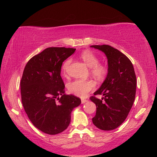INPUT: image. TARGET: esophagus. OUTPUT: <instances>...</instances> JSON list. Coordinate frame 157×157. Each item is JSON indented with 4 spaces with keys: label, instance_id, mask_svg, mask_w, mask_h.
Wrapping results in <instances>:
<instances>
[{
    "label": "esophagus",
    "instance_id": "34e87169",
    "mask_svg": "<svg viewBox=\"0 0 157 157\" xmlns=\"http://www.w3.org/2000/svg\"><path fill=\"white\" fill-rule=\"evenodd\" d=\"M81 101H82V104H84V103H85V102H88V100H86V99H82Z\"/></svg>",
    "mask_w": 157,
    "mask_h": 157
}]
</instances>
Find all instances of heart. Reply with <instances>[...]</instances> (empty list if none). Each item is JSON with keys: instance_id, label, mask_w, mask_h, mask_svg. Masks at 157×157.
<instances>
[{"instance_id": "1", "label": "heart", "mask_w": 157, "mask_h": 157, "mask_svg": "<svg viewBox=\"0 0 157 157\" xmlns=\"http://www.w3.org/2000/svg\"><path fill=\"white\" fill-rule=\"evenodd\" d=\"M82 61L89 67H90V71L92 75L98 79H103L107 73L106 67L98 63L99 59L94 53L90 51H86L83 52L81 56ZM71 63V60L67 59L65 61L62 66V71L63 73H66L68 67ZM95 87V84L91 79H76L72 82H70L67 86L69 92L76 96L84 97L88 93L92 90Z\"/></svg>"}]
</instances>
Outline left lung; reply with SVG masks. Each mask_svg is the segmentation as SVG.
I'll return each instance as SVG.
<instances>
[{"instance_id":"1","label":"left lung","mask_w":157,"mask_h":157,"mask_svg":"<svg viewBox=\"0 0 157 157\" xmlns=\"http://www.w3.org/2000/svg\"><path fill=\"white\" fill-rule=\"evenodd\" d=\"M105 54L108 60V73L101 87L94 95L101 94V99L91 96L96 106L94 125L100 129L109 131L121 125L134 104L136 90V77L131 61L117 49L109 45H92Z\"/></svg>"}]
</instances>
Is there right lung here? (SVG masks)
Masks as SVG:
<instances>
[{
  "label": "right lung",
  "instance_id": "add662e5",
  "mask_svg": "<svg viewBox=\"0 0 157 157\" xmlns=\"http://www.w3.org/2000/svg\"><path fill=\"white\" fill-rule=\"evenodd\" d=\"M75 48L50 47L29 60L21 79V102L26 114L36 128L55 135L64 131L71 122L73 109L81 100L65 94L61 77L63 62Z\"/></svg>",
  "mask_w": 157,
  "mask_h": 157
}]
</instances>
